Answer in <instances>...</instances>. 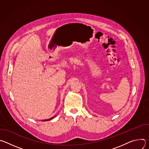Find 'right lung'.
Here are the masks:
<instances>
[{"label": "right lung", "mask_w": 149, "mask_h": 149, "mask_svg": "<svg viewBox=\"0 0 149 149\" xmlns=\"http://www.w3.org/2000/svg\"><path fill=\"white\" fill-rule=\"evenodd\" d=\"M55 116H54V117H52V118H49V119H47V120H43V121H49V120H52V118H54V117H55Z\"/></svg>", "instance_id": "right-lung-1"}]
</instances>
